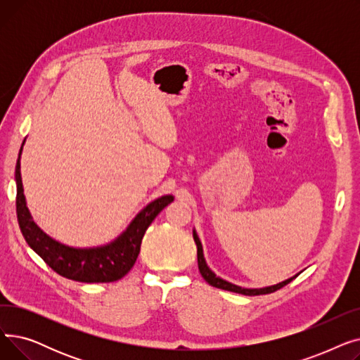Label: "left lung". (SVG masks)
Wrapping results in <instances>:
<instances>
[{
	"label": "left lung",
	"instance_id": "8db88e82",
	"mask_svg": "<svg viewBox=\"0 0 360 360\" xmlns=\"http://www.w3.org/2000/svg\"><path fill=\"white\" fill-rule=\"evenodd\" d=\"M193 236H194V240L197 243V258H198V270L201 273V276L204 277V280L209 283V285L214 286V288H219V289H223V290H229V292H235V293H240V295H247V296H255V295H267V293H273L281 288H285L288 283H290L293 278H296L300 273L295 274L293 277H289L286 280H283L280 283H277V285H271V286H264V288H242V286H238L235 285V283H231L228 280H224L219 276L214 274V271H212V269L207 266L205 262V258H204V252H202V245H201V240L195 232V229H193Z\"/></svg>",
	"mask_w": 360,
	"mask_h": 360
}]
</instances>
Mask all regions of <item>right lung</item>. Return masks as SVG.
Wrapping results in <instances>:
<instances>
[{
  "label": "right lung",
  "mask_w": 360,
  "mask_h": 360,
  "mask_svg": "<svg viewBox=\"0 0 360 360\" xmlns=\"http://www.w3.org/2000/svg\"><path fill=\"white\" fill-rule=\"evenodd\" d=\"M26 139L18 151L15 163V210L20 231L29 243V247L39 255L48 266L60 276L82 281V283H109L122 278L134 266L140 254L141 239L151 221L174 201L172 194L162 195L147 205L134 216L127 228L108 243L98 247H70L45 233L33 220L25 197L20 159Z\"/></svg>",
  "instance_id": "1"
}]
</instances>
